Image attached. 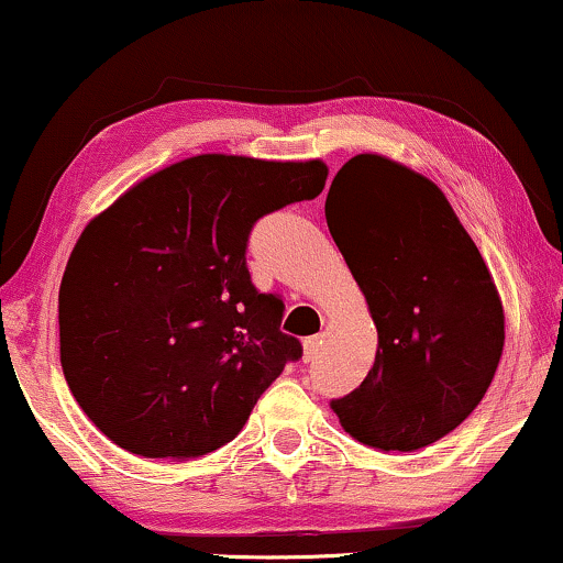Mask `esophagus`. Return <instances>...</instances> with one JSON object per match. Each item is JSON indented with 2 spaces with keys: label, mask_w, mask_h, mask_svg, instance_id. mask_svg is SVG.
Returning a JSON list of instances; mask_svg holds the SVG:
<instances>
[{
  "label": "esophagus",
  "mask_w": 563,
  "mask_h": 563,
  "mask_svg": "<svg viewBox=\"0 0 563 563\" xmlns=\"http://www.w3.org/2000/svg\"><path fill=\"white\" fill-rule=\"evenodd\" d=\"M319 347H322V338H309V340H303V361L306 364H309V361H314L317 358V353H319Z\"/></svg>",
  "instance_id": "1"
}]
</instances>
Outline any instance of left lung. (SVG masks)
<instances>
[{
    "label": "left lung",
    "instance_id": "obj_1",
    "mask_svg": "<svg viewBox=\"0 0 563 563\" xmlns=\"http://www.w3.org/2000/svg\"><path fill=\"white\" fill-rule=\"evenodd\" d=\"M324 218L379 338L372 372L332 410L372 450H423L478 408L499 366L494 275L444 191L387 155H353Z\"/></svg>",
    "mask_w": 563,
    "mask_h": 563
}]
</instances>
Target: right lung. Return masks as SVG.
Listing matches in <instances>:
<instances>
[{"label": "right lung", "mask_w": 563, "mask_h": 563, "mask_svg": "<svg viewBox=\"0 0 563 563\" xmlns=\"http://www.w3.org/2000/svg\"><path fill=\"white\" fill-rule=\"evenodd\" d=\"M324 161L202 153L155 170L85 225L59 286L64 379L140 457L197 460L239 437L301 343L246 269L252 225L324 189Z\"/></svg>", "instance_id": "add662e5"}]
</instances>
